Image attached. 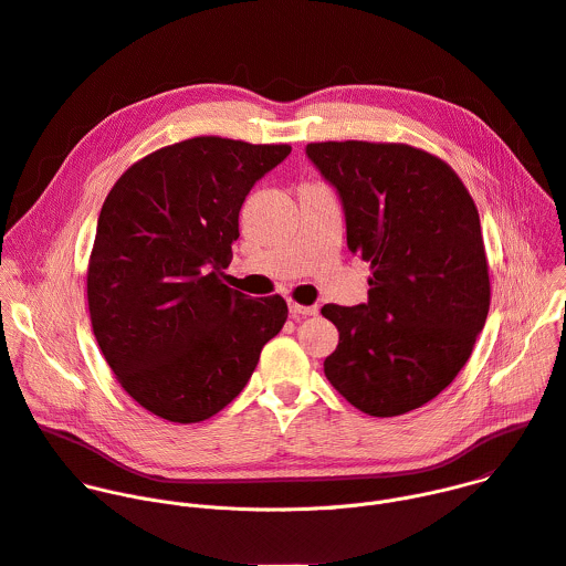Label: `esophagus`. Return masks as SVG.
I'll return each instance as SVG.
<instances>
[{"label": "esophagus", "instance_id": "esophagus-1", "mask_svg": "<svg viewBox=\"0 0 566 566\" xmlns=\"http://www.w3.org/2000/svg\"><path fill=\"white\" fill-rule=\"evenodd\" d=\"M289 311H291V315L295 317V319H300V317H308V315H317V306L315 304H297V302H291L289 304Z\"/></svg>", "mask_w": 566, "mask_h": 566}]
</instances>
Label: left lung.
<instances>
[{"instance_id":"8db88e82","label":"left lung","mask_w":566,"mask_h":566,"mask_svg":"<svg viewBox=\"0 0 566 566\" xmlns=\"http://www.w3.org/2000/svg\"><path fill=\"white\" fill-rule=\"evenodd\" d=\"M306 154L340 195L347 247L369 262V300L325 304L340 338L325 376L369 417L439 396L468 363L491 308L476 206L439 156L406 143L327 140Z\"/></svg>"}]
</instances>
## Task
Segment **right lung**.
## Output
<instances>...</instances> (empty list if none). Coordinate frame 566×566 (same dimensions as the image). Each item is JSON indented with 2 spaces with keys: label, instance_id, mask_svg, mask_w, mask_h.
Segmentation results:
<instances>
[{
  "label": "right lung",
  "instance_id": "right-lung-1",
  "mask_svg": "<svg viewBox=\"0 0 566 566\" xmlns=\"http://www.w3.org/2000/svg\"><path fill=\"white\" fill-rule=\"evenodd\" d=\"M291 145L195 136L160 147L109 190L87 269L98 347L140 408L199 423L239 396L284 327L282 295L223 284L239 210Z\"/></svg>",
  "mask_w": 566,
  "mask_h": 566
}]
</instances>
